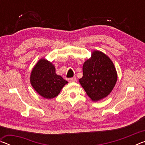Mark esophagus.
Segmentation results:
<instances>
[{"mask_svg": "<svg viewBox=\"0 0 145 145\" xmlns=\"http://www.w3.org/2000/svg\"><path fill=\"white\" fill-rule=\"evenodd\" d=\"M68 81H69L70 82H75V81H77V78H76L75 77H72V78H68Z\"/></svg>", "mask_w": 145, "mask_h": 145, "instance_id": "34e87169", "label": "esophagus"}]
</instances>
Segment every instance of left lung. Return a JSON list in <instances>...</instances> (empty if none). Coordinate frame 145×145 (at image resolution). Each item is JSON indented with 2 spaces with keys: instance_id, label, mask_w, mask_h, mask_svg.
<instances>
[{
  "instance_id": "1",
  "label": "left lung",
  "mask_w": 145,
  "mask_h": 145,
  "mask_svg": "<svg viewBox=\"0 0 145 145\" xmlns=\"http://www.w3.org/2000/svg\"><path fill=\"white\" fill-rule=\"evenodd\" d=\"M83 76L79 82L93 101L106 97L113 89L117 73L109 57L100 51H94L91 58L82 67Z\"/></svg>"
}]
</instances>
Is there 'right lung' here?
Wrapping results in <instances>:
<instances>
[{"instance_id":"obj_1","label":"right lung","mask_w":145,"mask_h":145,"mask_svg":"<svg viewBox=\"0 0 145 145\" xmlns=\"http://www.w3.org/2000/svg\"><path fill=\"white\" fill-rule=\"evenodd\" d=\"M31 83L34 89L45 99L57 97L68 82L56 73V68L47 60L40 59L32 70Z\"/></svg>"}]
</instances>
